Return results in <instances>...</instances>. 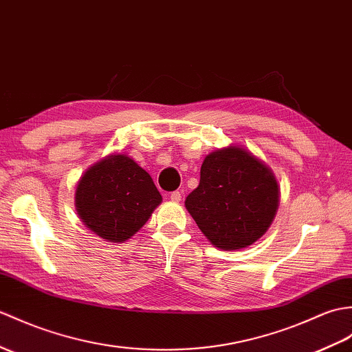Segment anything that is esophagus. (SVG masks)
<instances>
[{
  "instance_id": "obj_1",
  "label": "esophagus",
  "mask_w": 352,
  "mask_h": 352,
  "mask_svg": "<svg viewBox=\"0 0 352 352\" xmlns=\"http://www.w3.org/2000/svg\"><path fill=\"white\" fill-rule=\"evenodd\" d=\"M169 199L173 202H179V201H182V192H178V190L173 192L169 195Z\"/></svg>"
}]
</instances>
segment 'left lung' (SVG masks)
I'll use <instances>...</instances> for the list:
<instances>
[{"label":"left lung","instance_id":"8db88e82","mask_svg":"<svg viewBox=\"0 0 352 352\" xmlns=\"http://www.w3.org/2000/svg\"><path fill=\"white\" fill-rule=\"evenodd\" d=\"M279 198L272 168L244 146L230 145L204 159L199 186L184 206L214 248L239 250L268 231Z\"/></svg>","mask_w":352,"mask_h":352}]
</instances>
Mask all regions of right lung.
<instances>
[{"instance_id":"1","label":"right lung","mask_w":352,"mask_h":352,"mask_svg":"<svg viewBox=\"0 0 352 352\" xmlns=\"http://www.w3.org/2000/svg\"><path fill=\"white\" fill-rule=\"evenodd\" d=\"M160 202L150 174L122 153H112L89 166L75 192L79 219L109 243L132 239Z\"/></svg>"}]
</instances>
